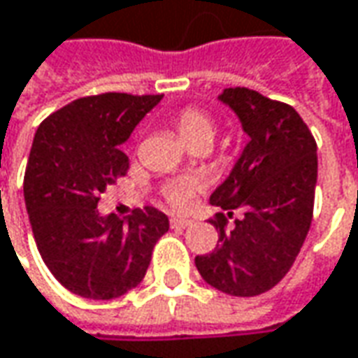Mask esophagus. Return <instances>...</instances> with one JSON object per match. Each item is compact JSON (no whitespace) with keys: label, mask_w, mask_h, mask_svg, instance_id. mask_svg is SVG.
<instances>
[{"label":"esophagus","mask_w":358,"mask_h":358,"mask_svg":"<svg viewBox=\"0 0 358 358\" xmlns=\"http://www.w3.org/2000/svg\"><path fill=\"white\" fill-rule=\"evenodd\" d=\"M192 220H186V217H172L170 220V225H172V229H188L192 227Z\"/></svg>","instance_id":"esophagus-1"}]
</instances>
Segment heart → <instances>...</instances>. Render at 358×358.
Returning <instances> with one entry per match:
<instances>
[{
    "label": "heart",
    "mask_w": 358,
    "mask_h": 358,
    "mask_svg": "<svg viewBox=\"0 0 358 358\" xmlns=\"http://www.w3.org/2000/svg\"><path fill=\"white\" fill-rule=\"evenodd\" d=\"M174 125L178 129L180 138L186 143V145H192L196 141H210L213 138V133H215V123L213 119L201 111L198 108H186L180 111L176 119H174ZM194 189H196V184L192 180H180V182H170L162 188V196L169 201L170 206L174 210H186L192 201V196H194Z\"/></svg>",
    "instance_id": "b5f03b06"
}]
</instances>
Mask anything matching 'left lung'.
<instances>
[{"label": "left lung", "instance_id": "obj_1", "mask_svg": "<svg viewBox=\"0 0 358 358\" xmlns=\"http://www.w3.org/2000/svg\"><path fill=\"white\" fill-rule=\"evenodd\" d=\"M229 106L249 135L241 157L210 196L211 206L243 211L231 231L225 213L210 255L196 257L201 278L217 290L250 298L274 288L296 261L313 215L317 145L298 111L249 87H227Z\"/></svg>", "mask_w": 358, "mask_h": 358}]
</instances>
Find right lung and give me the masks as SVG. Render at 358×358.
<instances>
[{
	"mask_svg": "<svg viewBox=\"0 0 358 358\" xmlns=\"http://www.w3.org/2000/svg\"><path fill=\"white\" fill-rule=\"evenodd\" d=\"M162 96L99 94L74 99L38 125L25 170V206L36 249L64 288L113 300L145 278L169 217L152 206L127 220L97 211L127 174L121 145Z\"/></svg>",
	"mask_w": 358,
	"mask_h": 358,
	"instance_id": "obj_1",
	"label": "right lung"
}]
</instances>
